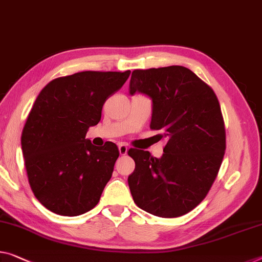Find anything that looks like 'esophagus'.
<instances>
[{"mask_svg": "<svg viewBox=\"0 0 262 262\" xmlns=\"http://www.w3.org/2000/svg\"><path fill=\"white\" fill-rule=\"evenodd\" d=\"M127 145L126 144H124V143H120L119 145H118V150H119V154H120V156H124V155H126V152H127Z\"/></svg>", "mask_w": 262, "mask_h": 262, "instance_id": "esophagus-1", "label": "esophagus"}]
</instances>
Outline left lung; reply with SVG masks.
Instances as JSON below:
<instances>
[{"mask_svg": "<svg viewBox=\"0 0 262 262\" xmlns=\"http://www.w3.org/2000/svg\"><path fill=\"white\" fill-rule=\"evenodd\" d=\"M152 99L150 127L167 139L162 158L130 148L136 163L128 187L137 206L162 218H177L205 199L226 150L219 100L211 86L180 66L134 70L130 95Z\"/></svg>", "mask_w": 262, "mask_h": 262, "instance_id": "8db88e82", "label": "left lung"}]
</instances>
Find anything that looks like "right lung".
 <instances>
[{
    "mask_svg": "<svg viewBox=\"0 0 262 262\" xmlns=\"http://www.w3.org/2000/svg\"><path fill=\"white\" fill-rule=\"evenodd\" d=\"M130 74L82 71L55 78L39 92L21 145L31 190L49 211L76 216L98 204L119 151L112 142L95 146L85 136Z\"/></svg>",
    "mask_w": 262,
    "mask_h": 262,
    "instance_id": "obj_1",
    "label": "right lung"
}]
</instances>
